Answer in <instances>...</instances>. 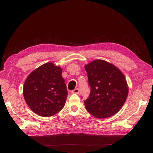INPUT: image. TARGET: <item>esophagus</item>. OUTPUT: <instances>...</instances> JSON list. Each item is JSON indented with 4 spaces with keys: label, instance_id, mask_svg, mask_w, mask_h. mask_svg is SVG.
Wrapping results in <instances>:
<instances>
[{
    "label": "esophagus",
    "instance_id": "esophagus-1",
    "mask_svg": "<svg viewBox=\"0 0 153 153\" xmlns=\"http://www.w3.org/2000/svg\"><path fill=\"white\" fill-rule=\"evenodd\" d=\"M79 89L76 88L75 89H74L73 91H72V93H75V94H79Z\"/></svg>",
    "mask_w": 153,
    "mask_h": 153
}]
</instances>
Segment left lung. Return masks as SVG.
Returning <instances> with one entry per match:
<instances>
[{
  "mask_svg": "<svg viewBox=\"0 0 153 153\" xmlns=\"http://www.w3.org/2000/svg\"><path fill=\"white\" fill-rule=\"evenodd\" d=\"M91 88L89 98L84 101L86 110L94 117L106 118L119 111L127 100L128 88L121 71L103 60L85 65Z\"/></svg>",
  "mask_w": 153,
  "mask_h": 153,
  "instance_id": "obj_1",
  "label": "left lung"
}]
</instances>
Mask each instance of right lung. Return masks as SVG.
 Instances as JSON below:
<instances>
[{"label":"right lung","mask_w":153,"mask_h":153,"mask_svg":"<svg viewBox=\"0 0 153 153\" xmlns=\"http://www.w3.org/2000/svg\"><path fill=\"white\" fill-rule=\"evenodd\" d=\"M62 69L48 62L32 71L23 86V96L30 109L36 114L51 117L64 108L67 97Z\"/></svg>","instance_id":"1"}]
</instances>
